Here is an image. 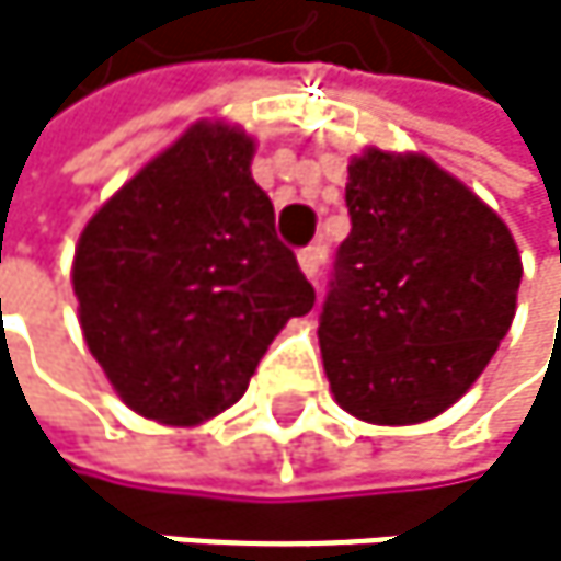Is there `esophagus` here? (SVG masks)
Wrapping results in <instances>:
<instances>
[{
	"mask_svg": "<svg viewBox=\"0 0 561 561\" xmlns=\"http://www.w3.org/2000/svg\"><path fill=\"white\" fill-rule=\"evenodd\" d=\"M322 259H327V252H322V245H309L299 252V268L306 272L309 283H316L319 272H322Z\"/></svg>",
	"mask_w": 561,
	"mask_h": 561,
	"instance_id": "1",
	"label": "esophagus"
}]
</instances>
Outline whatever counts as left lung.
I'll use <instances>...</instances> for the list:
<instances>
[{
	"label": "left lung",
	"mask_w": 561,
	"mask_h": 561,
	"mask_svg": "<svg viewBox=\"0 0 561 561\" xmlns=\"http://www.w3.org/2000/svg\"><path fill=\"white\" fill-rule=\"evenodd\" d=\"M319 312L330 390L366 424L444 414L505 340L522 283L508 225L424 154L363 150Z\"/></svg>",
	"instance_id": "8db88e82"
}]
</instances>
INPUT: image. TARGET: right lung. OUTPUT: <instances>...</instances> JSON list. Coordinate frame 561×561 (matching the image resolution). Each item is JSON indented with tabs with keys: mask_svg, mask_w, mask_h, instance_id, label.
<instances>
[{
	"mask_svg": "<svg viewBox=\"0 0 561 561\" xmlns=\"http://www.w3.org/2000/svg\"><path fill=\"white\" fill-rule=\"evenodd\" d=\"M255 140L187 127L83 228L73 293L90 353L121 400L161 424L231 407L316 289L275 234L252 178Z\"/></svg>",
	"mask_w": 561,
	"mask_h": 561,
	"instance_id": "1",
	"label": "right lung"
}]
</instances>
